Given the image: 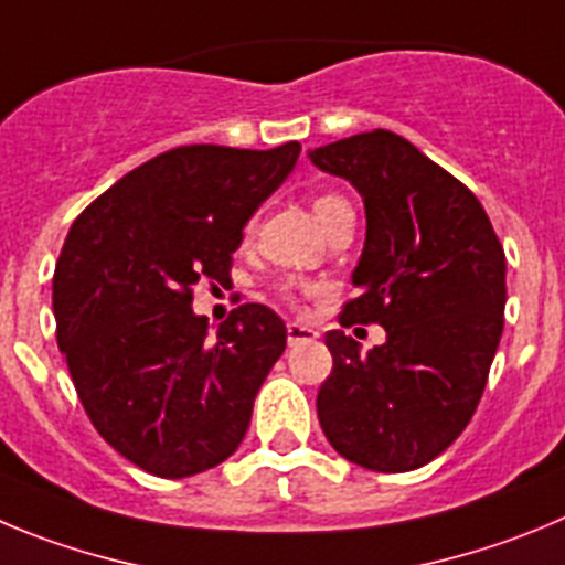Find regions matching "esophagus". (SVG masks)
I'll use <instances>...</instances> for the list:
<instances>
[{
    "label": "esophagus",
    "mask_w": 565,
    "mask_h": 565,
    "mask_svg": "<svg viewBox=\"0 0 565 565\" xmlns=\"http://www.w3.org/2000/svg\"><path fill=\"white\" fill-rule=\"evenodd\" d=\"M319 333L313 328H305V324L299 322H288V344L297 347L302 344V341H317Z\"/></svg>",
    "instance_id": "34e87169"
}]
</instances>
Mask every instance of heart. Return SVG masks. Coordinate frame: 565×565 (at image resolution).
Wrapping results in <instances>:
<instances>
[{
	"label": "heart",
	"instance_id": "1",
	"mask_svg": "<svg viewBox=\"0 0 565 565\" xmlns=\"http://www.w3.org/2000/svg\"><path fill=\"white\" fill-rule=\"evenodd\" d=\"M339 204H347V201H341L339 195H319V199L313 201V212H317V218L322 221L324 215H328V212ZM282 297L294 299V286H282Z\"/></svg>",
	"mask_w": 565,
	"mask_h": 565
}]
</instances>
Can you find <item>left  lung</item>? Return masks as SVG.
I'll list each match as a JSON object with an SVG mask.
<instances>
[{
	"instance_id": "obj_1",
	"label": "left lung",
	"mask_w": 565,
	"mask_h": 565,
	"mask_svg": "<svg viewBox=\"0 0 565 565\" xmlns=\"http://www.w3.org/2000/svg\"><path fill=\"white\" fill-rule=\"evenodd\" d=\"M308 157L364 199L366 241L341 324L386 330L370 353L344 330L324 335L333 372L319 423L361 468H423L465 431L488 384L504 330V248L479 199L397 134H355Z\"/></svg>"
}]
</instances>
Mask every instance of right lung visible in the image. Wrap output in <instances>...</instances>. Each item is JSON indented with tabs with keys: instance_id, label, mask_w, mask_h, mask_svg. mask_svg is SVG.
I'll use <instances>...</instances> for the list:
<instances>
[{
	"instance_id": "right-lung-1",
	"label": "right lung",
	"mask_w": 565,
	"mask_h": 565,
	"mask_svg": "<svg viewBox=\"0 0 565 565\" xmlns=\"http://www.w3.org/2000/svg\"><path fill=\"white\" fill-rule=\"evenodd\" d=\"M299 151L173 148L122 175L66 235L53 277L61 353L97 434L148 473H201L246 437L286 324L248 302L210 335L193 288L230 279L243 226Z\"/></svg>"
}]
</instances>
